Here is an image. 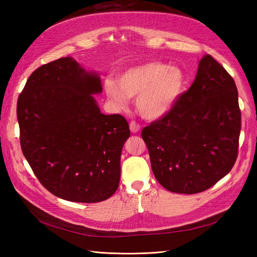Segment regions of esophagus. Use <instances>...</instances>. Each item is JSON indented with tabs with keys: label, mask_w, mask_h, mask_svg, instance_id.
I'll use <instances>...</instances> for the list:
<instances>
[{
	"label": "esophagus",
	"mask_w": 257,
	"mask_h": 257,
	"mask_svg": "<svg viewBox=\"0 0 257 257\" xmlns=\"http://www.w3.org/2000/svg\"><path fill=\"white\" fill-rule=\"evenodd\" d=\"M129 128H130V132H132L133 134H137L141 127L139 123H137L136 121H132L129 123Z\"/></svg>",
	"instance_id": "obj_1"
}]
</instances>
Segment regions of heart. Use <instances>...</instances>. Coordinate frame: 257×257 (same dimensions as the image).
<instances>
[{"instance_id":"b5f03b06","label":"heart","mask_w":257,"mask_h":257,"mask_svg":"<svg viewBox=\"0 0 257 257\" xmlns=\"http://www.w3.org/2000/svg\"><path fill=\"white\" fill-rule=\"evenodd\" d=\"M185 84L183 70L161 62H147L127 68L118 81L107 79L103 84L111 105L123 110L130 99L137 98V109L147 119H159L171 110Z\"/></svg>"}]
</instances>
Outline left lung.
Masks as SVG:
<instances>
[{"mask_svg": "<svg viewBox=\"0 0 257 257\" xmlns=\"http://www.w3.org/2000/svg\"><path fill=\"white\" fill-rule=\"evenodd\" d=\"M239 133L236 85L222 65L204 55L189 90L141 136L158 182L174 193L194 194L231 171Z\"/></svg>", "mask_w": 257, "mask_h": 257, "instance_id": "8db88e82", "label": "left lung"}]
</instances>
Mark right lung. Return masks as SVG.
I'll list each match as a JSON object with an SVG mask.
<instances>
[{"label": "right lung", "mask_w": 257, "mask_h": 257, "mask_svg": "<svg viewBox=\"0 0 257 257\" xmlns=\"http://www.w3.org/2000/svg\"><path fill=\"white\" fill-rule=\"evenodd\" d=\"M99 74L73 57L43 65L18 100L22 151L40 182L58 198L96 203L116 192L130 137L120 114L100 111Z\"/></svg>", "instance_id": "add662e5"}]
</instances>
